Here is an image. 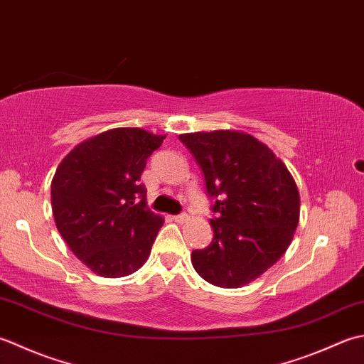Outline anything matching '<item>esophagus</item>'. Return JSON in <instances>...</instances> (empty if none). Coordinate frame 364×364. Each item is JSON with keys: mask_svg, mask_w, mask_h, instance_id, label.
<instances>
[{"mask_svg": "<svg viewBox=\"0 0 364 364\" xmlns=\"http://www.w3.org/2000/svg\"><path fill=\"white\" fill-rule=\"evenodd\" d=\"M188 215L187 213H179V215H174L173 220L177 221V223H185V221H188Z\"/></svg>", "mask_w": 364, "mask_h": 364, "instance_id": "34e87169", "label": "esophagus"}]
</instances>
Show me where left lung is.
Wrapping results in <instances>:
<instances>
[{
	"mask_svg": "<svg viewBox=\"0 0 364 364\" xmlns=\"http://www.w3.org/2000/svg\"><path fill=\"white\" fill-rule=\"evenodd\" d=\"M179 139L203 169L213 199V239L193 251L191 264L213 286L248 284L292 242L300 217L294 177L269 147L247 133L196 132Z\"/></svg>",
	"mask_w": 364,
	"mask_h": 364,
	"instance_id": "obj_1",
	"label": "left lung"
}]
</instances>
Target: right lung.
I'll use <instances>...</instances> for the list:
<instances>
[{"instance_id":"1","label":"right lung","mask_w":364,"mask_h":364,"mask_svg":"<svg viewBox=\"0 0 364 364\" xmlns=\"http://www.w3.org/2000/svg\"><path fill=\"white\" fill-rule=\"evenodd\" d=\"M165 136L138 127L103 132L78 144L51 181V209L72 253L107 278L132 275L151 255L163 218L139 183Z\"/></svg>"}]
</instances>
